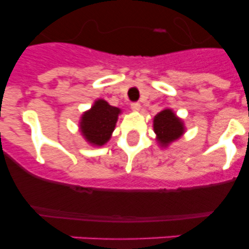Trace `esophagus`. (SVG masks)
Listing matches in <instances>:
<instances>
[{
  "instance_id": "1",
  "label": "esophagus",
  "mask_w": 249,
  "mask_h": 249,
  "mask_svg": "<svg viewBox=\"0 0 249 249\" xmlns=\"http://www.w3.org/2000/svg\"><path fill=\"white\" fill-rule=\"evenodd\" d=\"M131 109L134 111H139L141 109V106H140V103H132L131 104Z\"/></svg>"
}]
</instances>
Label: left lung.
Returning a JSON list of instances; mask_svg holds the SVG:
<instances>
[{"instance_id":"1","label":"left lung","mask_w":249,"mask_h":249,"mask_svg":"<svg viewBox=\"0 0 249 249\" xmlns=\"http://www.w3.org/2000/svg\"><path fill=\"white\" fill-rule=\"evenodd\" d=\"M153 131L156 134V140L161 147H168L172 142L182 138L185 132L184 123L177 117L171 108L160 111L153 118Z\"/></svg>"}]
</instances>
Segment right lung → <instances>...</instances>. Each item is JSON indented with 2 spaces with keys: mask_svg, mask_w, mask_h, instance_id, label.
Masks as SVG:
<instances>
[{
  "mask_svg": "<svg viewBox=\"0 0 249 249\" xmlns=\"http://www.w3.org/2000/svg\"><path fill=\"white\" fill-rule=\"evenodd\" d=\"M122 109L113 107L104 99L94 101L90 109L83 111L80 119V132L89 145H106L111 138Z\"/></svg>",
  "mask_w": 249,
  "mask_h": 249,
  "instance_id": "obj_1",
  "label": "right lung"
}]
</instances>
